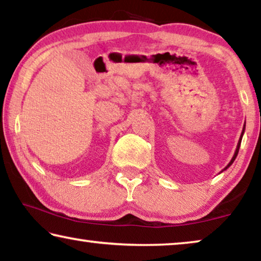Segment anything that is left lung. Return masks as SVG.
I'll use <instances>...</instances> for the list:
<instances>
[{"label":"left lung","instance_id":"1","mask_svg":"<svg viewBox=\"0 0 261 261\" xmlns=\"http://www.w3.org/2000/svg\"><path fill=\"white\" fill-rule=\"evenodd\" d=\"M244 132H245V125H244V127H243V132H242V135H240V138H239V142H238V145H237V149H236V152H234V154H233V157H232V159H231V162L228 163V164L225 166V169L223 170V171H225L226 169H228L230 168V166L232 165V163L234 162V159H236V157H237V154H238V152H239V147H240V143H242V139H243V136H244ZM223 171H221V172H223Z\"/></svg>","mask_w":261,"mask_h":261}]
</instances>
